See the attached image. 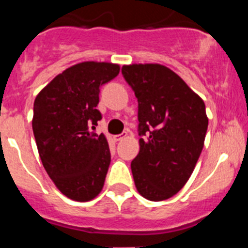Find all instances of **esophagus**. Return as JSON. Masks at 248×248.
Masks as SVG:
<instances>
[{
	"label": "esophagus",
	"instance_id": "obj_1",
	"mask_svg": "<svg viewBox=\"0 0 248 248\" xmlns=\"http://www.w3.org/2000/svg\"><path fill=\"white\" fill-rule=\"evenodd\" d=\"M126 137H128V134H126V133H123V134H119V135H114L113 139L115 140V141H120V140H123Z\"/></svg>",
	"mask_w": 248,
	"mask_h": 248
}]
</instances>
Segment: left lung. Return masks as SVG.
Segmentation results:
<instances>
[{
  "label": "left lung",
  "instance_id": "left-lung-1",
  "mask_svg": "<svg viewBox=\"0 0 248 248\" xmlns=\"http://www.w3.org/2000/svg\"><path fill=\"white\" fill-rule=\"evenodd\" d=\"M138 98L139 154L131 161L137 190L150 201L180 191L203 148L209 118L205 103L170 68L157 63L123 65Z\"/></svg>",
  "mask_w": 248,
  "mask_h": 248
}]
</instances>
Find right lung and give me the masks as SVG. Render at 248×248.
<instances>
[{"instance_id": "1", "label": "right lung", "mask_w": 248, "mask_h": 248, "mask_svg": "<svg viewBox=\"0 0 248 248\" xmlns=\"http://www.w3.org/2000/svg\"><path fill=\"white\" fill-rule=\"evenodd\" d=\"M119 71L115 63H78L54 77L34 99L32 128L39 157L57 189L71 200H93L104 186L108 140L91 129L102 119L99 87Z\"/></svg>"}]
</instances>
